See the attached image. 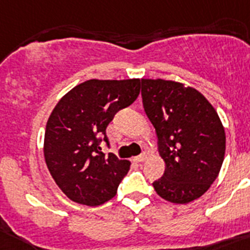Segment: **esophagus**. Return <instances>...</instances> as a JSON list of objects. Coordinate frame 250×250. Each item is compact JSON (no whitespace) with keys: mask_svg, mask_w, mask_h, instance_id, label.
Listing matches in <instances>:
<instances>
[{"mask_svg":"<svg viewBox=\"0 0 250 250\" xmlns=\"http://www.w3.org/2000/svg\"><path fill=\"white\" fill-rule=\"evenodd\" d=\"M145 159H146V154H141V155H139V157L132 158V160L136 162V163H141V162H144Z\"/></svg>","mask_w":250,"mask_h":250,"instance_id":"esophagus-1","label":"esophagus"}]
</instances>
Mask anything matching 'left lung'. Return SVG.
Instances as JSON below:
<instances>
[{
  "label": "left lung",
  "instance_id": "obj_1",
  "mask_svg": "<svg viewBox=\"0 0 250 250\" xmlns=\"http://www.w3.org/2000/svg\"><path fill=\"white\" fill-rule=\"evenodd\" d=\"M141 95L167 166L153 184L155 191L174 204L200 198L220 173L226 150L216 109L194 87L176 81L143 78Z\"/></svg>",
  "mask_w": 250,
  "mask_h": 250
}]
</instances>
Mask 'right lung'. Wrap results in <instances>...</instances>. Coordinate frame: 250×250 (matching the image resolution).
Masks as SVG:
<instances>
[{
	"label": "right lung",
	"instance_id": "right-lung-1",
	"mask_svg": "<svg viewBox=\"0 0 250 250\" xmlns=\"http://www.w3.org/2000/svg\"><path fill=\"white\" fill-rule=\"evenodd\" d=\"M140 93V79H88L59 100L48 117L43 155L54 181L72 202L96 207L115 196L131 162L101 151L106 127Z\"/></svg>",
	"mask_w": 250,
	"mask_h": 250
}]
</instances>
